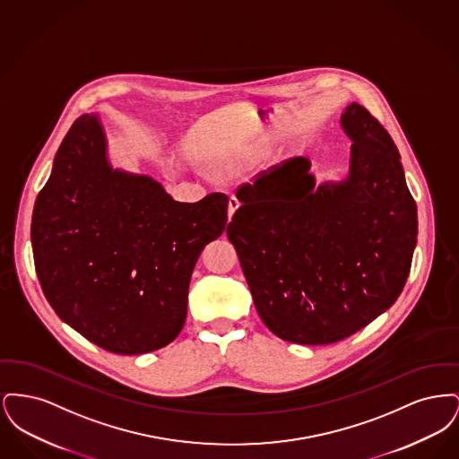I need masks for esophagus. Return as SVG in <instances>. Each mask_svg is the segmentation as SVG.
<instances>
[{
    "label": "esophagus",
    "instance_id": "esophagus-1",
    "mask_svg": "<svg viewBox=\"0 0 459 459\" xmlns=\"http://www.w3.org/2000/svg\"><path fill=\"white\" fill-rule=\"evenodd\" d=\"M239 199L236 196L229 197V220L232 219V215L236 213V210L239 208Z\"/></svg>",
    "mask_w": 459,
    "mask_h": 459
}]
</instances>
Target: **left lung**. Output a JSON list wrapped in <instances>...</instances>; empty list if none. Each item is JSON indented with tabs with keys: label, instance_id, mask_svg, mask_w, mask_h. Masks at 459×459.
Instances as JSON below:
<instances>
[{
	"label": "left lung",
	"instance_id": "left-lung-1",
	"mask_svg": "<svg viewBox=\"0 0 459 459\" xmlns=\"http://www.w3.org/2000/svg\"><path fill=\"white\" fill-rule=\"evenodd\" d=\"M348 180L320 186L292 158L242 184L227 225L263 324L306 346L339 342L389 309L408 281L416 203L393 137L368 109L350 105Z\"/></svg>",
	"mask_w": 459,
	"mask_h": 459
}]
</instances>
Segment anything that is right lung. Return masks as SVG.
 Masks as SVG:
<instances>
[{
    "mask_svg": "<svg viewBox=\"0 0 459 459\" xmlns=\"http://www.w3.org/2000/svg\"><path fill=\"white\" fill-rule=\"evenodd\" d=\"M229 197L178 203L146 175L111 170L96 117L66 132L38 195L34 266L55 313L115 354L165 348L187 315L191 273L227 223Z\"/></svg>",
    "mask_w": 459,
    "mask_h": 459,
    "instance_id": "obj_1",
    "label": "right lung"
}]
</instances>
